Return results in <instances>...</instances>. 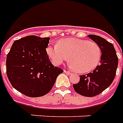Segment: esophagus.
<instances>
[{"label": "esophagus", "instance_id": "esophagus-1", "mask_svg": "<svg viewBox=\"0 0 123 123\" xmlns=\"http://www.w3.org/2000/svg\"><path fill=\"white\" fill-rule=\"evenodd\" d=\"M64 72L66 73V74H68V75H70L71 74V71H67V70H64Z\"/></svg>", "mask_w": 123, "mask_h": 123}]
</instances>
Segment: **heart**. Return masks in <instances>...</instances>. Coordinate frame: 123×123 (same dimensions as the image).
<instances>
[{"instance_id":"obj_1","label":"heart","mask_w":123,"mask_h":123,"mask_svg":"<svg viewBox=\"0 0 123 123\" xmlns=\"http://www.w3.org/2000/svg\"><path fill=\"white\" fill-rule=\"evenodd\" d=\"M46 51L55 65L68 60L69 56V66L79 73L93 71L101 57V49L97 43L79 38L63 39L59 43L49 45Z\"/></svg>"}]
</instances>
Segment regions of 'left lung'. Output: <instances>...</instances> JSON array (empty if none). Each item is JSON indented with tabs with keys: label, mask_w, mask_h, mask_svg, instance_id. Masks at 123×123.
Segmentation results:
<instances>
[{
	"label": "left lung",
	"mask_w": 123,
	"mask_h": 123,
	"mask_svg": "<svg viewBox=\"0 0 123 123\" xmlns=\"http://www.w3.org/2000/svg\"><path fill=\"white\" fill-rule=\"evenodd\" d=\"M101 49L100 65L92 72L80 75V82L74 84L75 91L85 97H94L102 93L112 83L118 66V57L114 46L99 36L89 35Z\"/></svg>",
	"instance_id": "obj_1"
}]
</instances>
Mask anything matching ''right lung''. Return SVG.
<instances>
[{
	"instance_id": "obj_1",
	"label": "right lung",
	"mask_w": 123,
	"mask_h": 123,
	"mask_svg": "<svg viewBox=\"0 0 123 123\" xmlns=\"http://www.w3.org/2000/svg\"><path fill=\"white\" fill-rule=\"evenodd\" d=\"M49 38L28 36L13 43L6 57V74L13 87L28 97L45 95L63 70L52 65L46 48Z\"/></svg>"
}]
</instances>
